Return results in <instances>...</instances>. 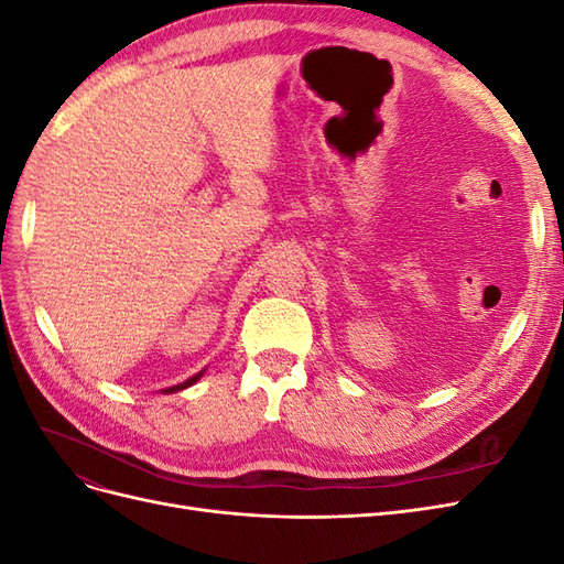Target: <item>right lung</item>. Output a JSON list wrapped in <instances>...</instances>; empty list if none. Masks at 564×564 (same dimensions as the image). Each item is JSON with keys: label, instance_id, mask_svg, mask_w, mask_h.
I'll use <instances>...</instances> for the list:
<instances>
[{"label": "right lung", "instance_id": "1", "mask_svg": "<svg viewBox=\"0 0 564 564\" xmlns=\"http://www.w3.org/2000/svg\"><path fill=\"white\" fill-rule=\"evenodd\" d=\"M202 377V371L199 373H195V377H191L187 381H183V383H178V386H172V388H164V392H176V390H183V388H187V386H193V383H197V379Z\"/></svg>", "mask_w": 564, "mask_h": 564}]
</instances>
